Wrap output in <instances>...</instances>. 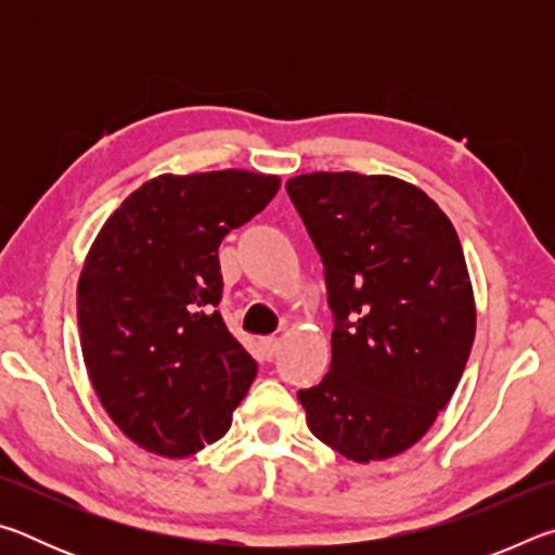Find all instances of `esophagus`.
Masks as SVG:
<instances>
[{
  "mask_svg": "<svg viewBox=\"0 0 555 555\" xmlns=\"http://www.w3.org/2000/svg\"><path fill=\"white\" fill-rule=\"evenodd\" d=\"M279 340L276 337H264V340H261V350H264V357L267 360H274L276 357V352H279Z\"/></svg>",
  "mask_w": 555,
  "mask_h": 555,
  "instance_id": "esophagus-1",
  "label": "esophagus"
}]
</instances>
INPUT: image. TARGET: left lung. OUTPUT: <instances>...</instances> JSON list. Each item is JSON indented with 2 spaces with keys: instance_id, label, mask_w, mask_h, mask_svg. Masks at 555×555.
I'll return each mask as SVG.
<instances>
[{
  "instance_id": "1",
  "label": "left lung",
  "mask_w": 555,
  "mask_h": 555,
  "mask_svg": "<svg viewBox=\"0 0 555 555\" xmlns=\"http://www.w3.org/2000/svg\"><path fill=\"white\" fill-rule=\"evenodd\" d=\"M286 191L325 267L331 372L298 391L311 434L352 463L401 455L455 393L477 308L448 215L397 176L313 171Z\"/></svg>"
}]
</instances>
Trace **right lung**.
I'll list each match as a JSON object with an SVG mask.
<instances>
[{"label": "right lung", "mask_w": 555, "mask_h": 555, "mask_svg": "<svg viewBox=\"0 0 555 555\" xmlns=\"http://www.w3.org/2000/svg\"><path fill=\"white\" fill-rule=\"evenodd\" d=\"M274 173L156 176L102 224L78 279L82 360L131 443L188 457L220 440L257 377L215 306L218 247L279 193Z\"/></svg>", "instance_id": "add662e5"}]
</instances>
